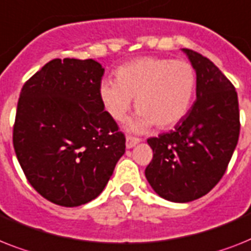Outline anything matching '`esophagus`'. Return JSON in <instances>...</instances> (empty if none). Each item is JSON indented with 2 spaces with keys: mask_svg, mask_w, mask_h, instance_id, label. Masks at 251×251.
I'll use <instances>...</instances> for the list:
<instances>
[{
  "mask_svg": "<svg viewBox=\"0 0 251 251\" xmlns=\"http://www.w3.org/2000/svg\"><path fill=\"white\" fill-rule=\"evenodd\" d=\"M140 139L139 138H135V136H127L126 138V148H132V147H135L136 144L139 143Z\"/></svg>",
  "mask_w": 251,
  "mask_h": 251,
  "instance_id": "1",
  "label": "esophagus"
}]
</instances>
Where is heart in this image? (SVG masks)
Wrapping results in <instances>:
<instances>
[{"label":"heart","mask_w":251,"mask_h":251,"mask_svg":"<svg viewBox=\"0 0 251 251\" xmlns=\"http://www.w3.org/2000/svg\"><path fill=\"white\" fill-rule=\"evenodd\" d=\"M196 71L187 60L140 58L122 64L115 79L99 83V98L116 121L125 120L135 99L138 115L129 124L132 131L156 125L168 129L188 113L196 90Z\"/></svg>","instance_id":"obj_1"}]
</instances>
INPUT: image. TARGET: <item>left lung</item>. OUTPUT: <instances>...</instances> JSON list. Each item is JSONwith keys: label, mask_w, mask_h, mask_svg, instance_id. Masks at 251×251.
<instances>
[{"label": "left lung", "mask_w": 251, "mask_h": 251, "mask_svg": "<svg viewBox=\"0 0 251 251\" xmlns=\"http://www.w3.org/2000/svg\"><path fill=\"white\" fill-rule=\"evenodd\" d=\"M196 71V101L170 132L147 140L153 158L146 178L172 202L205 196L225 175L240 135L235 86L211 60L182 49Z\"/></svg>", "instance_id": "obj_1"}]
</instances>
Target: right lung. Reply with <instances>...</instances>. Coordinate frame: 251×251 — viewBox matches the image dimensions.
Segmentation results:
<instances>
[{
    "instance_id": "add662e5",
    "label": "right lung",
    "mask_w": 251,
    "mask_h": 251,
    "mask_svg": "<svg viewBox=\"0 0 251 251\" xmlns=\"http://www.w3.org/2000/svg\"><path fill=\"white\" fill-rule=\"evenodd\" d=\"M93 59H52L20 91L13 143L41 196L73 207L97 199L125 153V135L104 111Z\"/></svg>"
}]
</instances>
